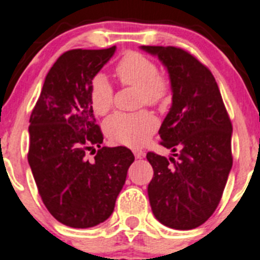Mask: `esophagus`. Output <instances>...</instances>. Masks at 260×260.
<instances>
[{
	"label": "esophagus",
	"instance_id": "34e87169",
	"mask_svg": "<svg viewBox=\"0 0 260 260\" xmlns=\"http://www.w3.org/2000/svg\"><path fill=\"white\" fill-rule=\"evenodd\" d=\"M133 152H134V156L137 157V158H142V157L144 156V151H142V149H139V148L133 149Z\"/></svg>",
	"mask_w": 260,
	"mask_h": 260
}]
</instances>
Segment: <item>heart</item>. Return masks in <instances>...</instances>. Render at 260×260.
I'll list each match as a JSON object with an SVG mask.
<instances>
[{
  "mask_svg": "<svg viewBox=\"0 0 260 260\" xmlns=\"http://www.w3.org/2000/svg\"><path fill=\"white\" fill-rule=\"evenodd\" d=\"M114 73L123 86L138 89V107H159L171 95L169 76L159 72L157 64L139 51H127L114 67ZM90 106L94 113L104 116L113 107L114 90L103 75H96L90 83ZM158 121L147 109L135 113L117 112L104 122V133L112 142L138 147L148 142L157 130Z\"/></svg>",
  "mask_w": 260,
  "mask_h": 260,
  "instance_id": "obj_1",
  "label": "heart"
}]
</instances>
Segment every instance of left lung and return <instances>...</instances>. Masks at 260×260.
Wrapping results in <instances>:
<instances>
[{
  "label": "left lung",
  "mask_w": 260,
  "mask_h": 260,
  "mask_svg": "<svg viewBox=\"0 0 260 260\" xmlns=\"http://www.w3.org/2000/svg\"><path fill=\"white\" fill-rule=\"evenodd\" d=\"M170 73L173 106L158 134L174 157L148 152L153 168L148 184L152 211L174 230L204 224L218 208L233 157L232 122L208 67L177 46H143Z\"/></svg>",
  "instance_id": "left-lung-1"
}]
</instances>
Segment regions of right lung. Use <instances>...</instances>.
Segmentation results:
<instances>
[{
	"label": "right lung",
	"instance_id": "add662e5",
	"mask_svg": "<svg viewBox=\"0 0 260 260\" xmlns=\"http://www.w3.org/2000/svg\"><path fill=\"white\" fill-rule=\"evenodd\" d=\"M114 50L63 52L30 113L28 162L38 193L50 214L72 228L94 227L111 216L134 161L126 147H102L103 133L90 106L91 80Z\"/></svg>",
	"mask_w": 260,
	"mask_h": 260
}]
</instances>
